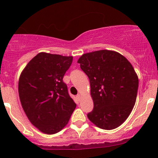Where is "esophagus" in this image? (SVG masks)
Wrapping results in <instances>:
<instances>
[{
  "label": "esophagus",
  "mask_w": 158,
  "mask_h": 158,
  "mask_svg": "<svg viewBox=\"0 0 158 158\" xmlns=\"http://www.w3.org/2000/svg\"><path fill=\"white\" fill-rule=\"evenodd\" d=\"M77 97L78 100L80 101V99H81V95H80V94H78V95L77 96Z\"/></svg>",
  "instance_id": "1"
}]
</instances>
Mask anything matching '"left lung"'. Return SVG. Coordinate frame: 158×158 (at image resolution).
Segmentation results:
<instances>
[{"instance_id":"left-lung-1","label":"left lung","mask_w":158,"mask_h":158,"mask_svg":"<svg viewBox=\"0 0 158 158\" xmlns=\"http://www.w3.org/2000/svg\"><path fill=\"white\" fill-rule=\"evenodd\" d=\"M89 78L94 110L88 117L96 126L111 130L123 124L135 106L138 77L125 56L114 50L87 52L78 59Z\"/></svg>"}]
</instances>
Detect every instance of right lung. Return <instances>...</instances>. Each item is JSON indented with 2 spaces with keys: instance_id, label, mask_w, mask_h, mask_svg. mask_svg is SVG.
Listing matches in <instances>:
<instances>
[{
  "instance_id": "1",
  "label": "right lung",
  "mask_w": 158,
  "mask_h": 158,
  "mask_svg": "<svg viewBox=\"0 0 158 158\" xmlns=\"http://www.w3.org/2000/svg\"><path fill=\"white\" fill-rule=\"evenodd\" d=\"M73 56L41 52L28 62L19 81L20 101L27 118L39 131L53 135L66 126L77 104L63 81Z\"/></svg>"
}]
</instances>
